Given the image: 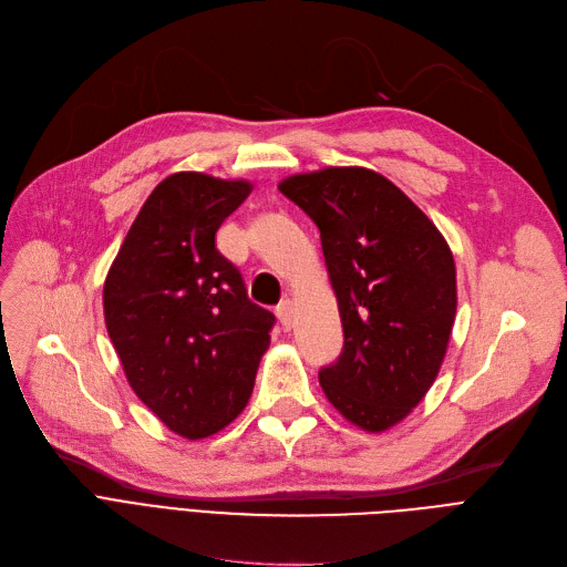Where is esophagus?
I'll list each match as a JSON object with an SVG mask.
<instances>
[{"label":"esophagus","mask_w":567,"mask_h":567,"mask_svg":"<svg viewBox=\"0 0 567 567\" xmlns=\"http://www.w3.org/2000/svg\"><path fill=\"white\" fill-rule=\"evenodd\" d=\"M277 313H279L281 326H284L286 330H290V328H292V313H295L292 300H284V302L277 307Z\"/></svg>","instance_id":"obj_1"}]
</instances>
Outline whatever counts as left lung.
I'll list each match as a JSON object with an SVG mask.
<instances>
[{"label": "left lung", "mask_w": 567, "mask_h": 567, "mask_svg": "<svg viewBox=\"0 0 567 567\" xmlns=\"http://www.w3.org/2000/svg\"><path fill=\"white\" fill-rule=\"evenodd\" d=\"M320 230L343 353L318 373L332 406L369 434L406 420L434 385L456 316L443 233L381 173L328 166L279 182Z\"/></svg>", "instance_id": "obj_1"}]
</instances>
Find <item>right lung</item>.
Listing matches in <instances>:
<instances>
[{
    "label": "right lung",
    "mask_w": 567,
    "mask_h": 567,
    "mask_svg": "<svg viewBox=\"0 0 567 567\" xmlns=\"http://www.w3.org/2000/svg\"><path fill=\"white\" fill-rule=\"evenodd\" d=\"M249 179L182 171L161 182L103 281V318L131 390L171 431L200 441L254 392L275 316L247 298L217 230Z\"/></svg>",
    "instance_id": "obj_1"
}]
</instances>
